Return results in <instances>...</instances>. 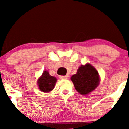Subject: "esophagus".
I'll return each instance as SVG.
<instances>
[{
	"instance_id": "1",
	"label": "esophagus",
	"mask_w": 129,
	"mask_h": 129,
	"mask_svg": "<svg viewBox=\"0 0 129 129\" xmlns=\"http://www.w3.org/2000/svg\"><path fill=\"white\" fill-rule=\"evenodd\" d=\"M59 78L60 79H67V76H66V75H60Z\"/></svg>"
}]
</instances>
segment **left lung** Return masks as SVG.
I'll list each match as a JSON object with an SVG mask.
<instances>
[{"mask_svg":"<svg viewBox=\"0 0 129 129\" xmlns=\"http://www.w3.org/2000/svg\"><path fill=\"white\" fill-rule=\"evenodd\" d=\"M75 89L81 95H87L94 90L100 82V77L97 70L90 63L82 65L76 74L71 77Z\"/></svg>","mask_w":129,"mask_h":129,"instance_id":"obj_1","label":"left lung"}]
</instances>
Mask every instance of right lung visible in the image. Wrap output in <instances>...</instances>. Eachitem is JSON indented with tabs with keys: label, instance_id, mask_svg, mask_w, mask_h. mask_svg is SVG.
<instances>
[{
	"label": "right lung",
	"instance_id": "add662e5",
	"mask_svg": "<svg viewBox=\"0 0 129 129\" xmlns=\"http://www.w3.org/2000/svg\"><path fill=\"white\" fill-rule=\"evenodd\" d=\"M56 82L57 79L55 77L51 76L48 71H45L38 79L37 84L42 92H49L54 89Z\"/></svg>",
	"mask_w": 129,
	"mask_h": 129
}]
</instances>
